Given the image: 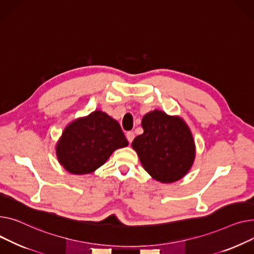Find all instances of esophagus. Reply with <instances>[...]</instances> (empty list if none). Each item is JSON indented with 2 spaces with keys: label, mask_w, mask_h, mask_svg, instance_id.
<instances>
[{
  "label": "esophagus",
  "mask_w": 254,
  "mask_h": 254,
  "mask_svg": "<svg viewBox=\"0 0 254 254\" xmlns=\"http://www.w3.org/2000/svg\"><path fill=\"white\" fill-rule=\"evenodd\" d=\"M134 137H135V134H134V132L132 131H129L126 133V138L129 142H132V140L134 139Z\"/></svg>",
  "instance_id": "34e87169"
}]
</instances>
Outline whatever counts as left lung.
<instances>
[{
    "mask_svg": "<svg viewBox=\"0 0 254 254\" xmlns=\"http://www.w3.org/2000/svg\"><path fill=\"white\" fill-rule=\"evenodd\" d=\"M141 127L143 133L131 145L143 169L162 184L182 180L196 158L195 140L186 121L154 110L143 116Z\"/></svg>",
    "mask_w": 254,
    "mask_h": 254,
    "instance_id": "8db88e82",
    "label": "left lung"
}]
</instances>
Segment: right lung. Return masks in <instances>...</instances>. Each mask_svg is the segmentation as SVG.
Returning <instances> with one entry per match:
<instances>
[{
    "label": "right lung",
    "mask_w": 254,
    "mask_h": 254,
    "mask_svg": "<svg viewBox=\"0 0 254 254\" xmlns=\"http://www.w3.org/2000/svg\"><path fill=\"white\" fill-rule=\"evenodd\" d=\"M128 141L115 119L102 111L71 121L55 145L59 164L74 175L94 172Z\"/></svg>",
    "instance_id": "1"
}]
</instances>
